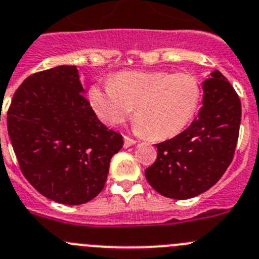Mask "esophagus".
I'll use <instances>...</instances> for the list:
<instances>
[{
	"instance_id": "34e87169",
	"label": "esophagus",
	"mask_w": 259,
	"mask_h": 259,
	"mask_svg": "<svg viewBox=\"0 0 259 259\" xmlns=\"http://www.w3.org/2000/svg\"><path fill=\"white\" fill-rule=\"evenodd\" d=\"M137 142H139L137 140H134V139H131V137L124 136V146H125V148H130V146H132V145H136Z\"/></svg>"
}]
</instances>
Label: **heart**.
<instances>
[{"label": "heart", "mask_w": 259, "mask_h": 259, "mask_svg": "<svg viewBox=\"0 0 259 259\" xmlns=\"http://www.w3.org/2000/svg\"><path fill=\"white\" fill-rule=\"evenodd\" d=\"M89 99L106 124L124 122L135 108L137 131L153 140H165L181 134L194 119L201 86L186 72L124 70L114 74L108 84H94Z\"/></svg>", "instance_id": "obj_1"}]
</instances>
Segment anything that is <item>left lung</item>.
Returning a JSON list of instances; mask_svg holds the SVG:
<instances>
[{"label": "left lung", "instance_id": "left-lung-1", "mask_svg": "<svg viewBox=\"0 0 259 259\" xmlns=\"http://www.w3.org/2000/svg\"><path fill=\"white\" fill-rule=\"evenodd\" d=\"M203 106L193 123L173 139L156 144L158 156L145 169L155 191L185 200L209 190L231 164L238 144L241 104L221 72L203 83Z\"/></svg>", "mask_w": 259, "mask_h": 259}]
</instances>
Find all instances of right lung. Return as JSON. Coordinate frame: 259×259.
Wrapping results in <instances>:
<instances>
[{
	"label": "right lung",
	"instance_id": "add662e5",
	"mask_svg": "<svg viewBox=\"0 0 259 259\" xmlns=\"http://www.w3.org/2000/svg\"><path fill=\"white\" fill-rule=\"evenodd\" d=\"M77 66L34 73L14 94L7 131L20 169L46 198L79 205L101 193L123 137L99 120Z\"/></svg>",
	"mask_w": 259,
	"mask_h": 259
}]
</instances>
